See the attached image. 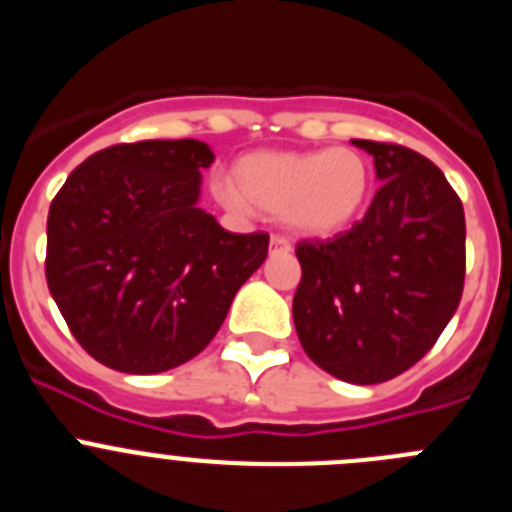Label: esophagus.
Segmentation results:
<instances>
[{"instance_id": "obj_1", "label": "esophagus", "mask_w": 512, "mask_h": 512, "mask_svg": "<svg viewBox=\"0 0 512 512\" xmlns=\"http://www.w3.org/2000/svg\"><path fill=\"white\" fill-rule=\"evenodd\" d=\"M271 253H287L292 251V243L284 238V235H271Z\"/></svg>"}]
</instances>
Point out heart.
Wrapping results in <instances>:
<instances>
[{"instance_id":"b5f03b06","label":"heart","mask_w":512,"mask_h":512,"mask_svg":"<svg viewBox=\"0 0 512 512\" xmlns=\"http://www.w3.org/2000/svg\"><path fill=\"white\" fill-rule=\"evenodd\" d=\"M372 189V169L354 148L248 153L235 184L220 182L217 200L248 215L253 207L279 215L305 235H336L354 223Z\"/></svg>"}]
</instances>
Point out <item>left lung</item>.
<instances>
[{
  "label": "left lung",
  "mask_w": 512,
  "mask_h": 512,
  "mask_svg": "<svg viewBox=\"0 0 512 512\" xmlns=\"http://www.w3.org/2000/svg\"><path fill=\"white\" fill-rule=\"evenodd\" d=\"M374 158L379 189L364 220L302 241L292 300L297 336L323 372L379 384L423 359L464 289V207L438 166L395 143L351 140Z\"/></svg>",
  "instance_id": "1"
}]
</instances>
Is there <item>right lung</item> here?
<instances>
[{"label":"right lung","mask_w":512,"mask_h":512,"mask_svg":"<svg viewBox=\"0 0 512 512\" xmlns=\"http://www.w3.org/2000/svg\"><path fill=\"white\" fill-rule=\"evenodd\" d=\"M207 143L140 140L71 171L48 212L45 279L76 341L99 364L158 374L215 338L269 235L220 228L200 207Z\"/></svg>","instance_id":"1"}]
</instances>
